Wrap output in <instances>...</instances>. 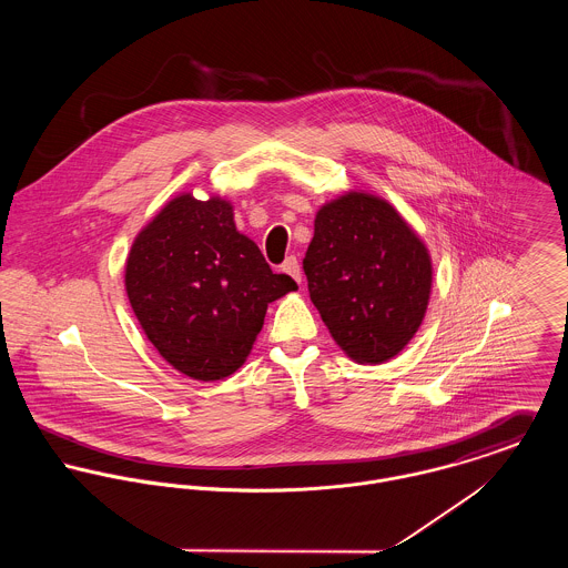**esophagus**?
Returning a JSON list of instances; mask_svg holds the SVG:
<instances>
[{"label":"esophagus","mask_w":568,"mask_h":568,"mask_svg":"<svg viewBox=\"0 0 568 568\" xmlns=\"http://www.w3.org/2000/svg\"><path fill=\"white\" fill-rule=\"evenodd\" d=\"M282 271H284L286 275H291L297 284H302V268H300V262H297V257H295V255H291V257H286V260H284Z\"/></svg>","instance_id":"34e87169"}]
</instances>
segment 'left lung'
Returning <instances> with one entry per match:
<instances>
[{
  "label": "left lung",
  "mask_w": 568,
  "mask_h": 568,
  "mask_svg": "<svg viewBox=\"0 0 568 568\" xmlns=\"http://www.w3.org/2000/svg\"><path fill=\"white\" fill-rule=\"evenodd\" d=\"M308 293L334 343L358 365L398 356L424 322L433 260L383 196L347 190L317 210L304 257Z\"/></svg>",
  "instance_id": "left-lung-1"
}]
</instances>
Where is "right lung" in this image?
<instances>
[{
	"label": "right lung",
	"instance_id": "obj_1",
	"mask_svg": "<svg viewBox=\"0 0 568 568\" xmlns=\"http://www.w3.org/2000/svg\"><path fill=\"white\" fill-rule=\"evenodd\" d=\"M124 288L163 361L192 381L214 383L243 367L268 304L297 284L273 273L236 230L230 199L181 192L135 236Z\"/></svg>",
	"mask_w": 568,
	"mask_h": 568
}]
</instances>
